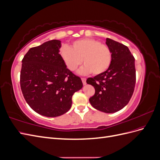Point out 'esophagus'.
<instances>
[{"mask_svg":"<svg viewBox=\"0 0 160 160\" xmlns=\"http://www.w3.org/2000/svg\"><path fill=\"white\" fill-rule=\"evenodd\" d=\"M81 80H82V82H83V85H86V79L85 78H81Z\"/></svg>","mask_w":160,"mask_h":160,"instance_id":"esophagus-1","label":"esophagus"}]
</instances>
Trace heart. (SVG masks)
<instances>
[{
	"mask_svg": "<svg viewBox=\"0 0 160 160\" xmlns=\"http://www.w3.org/2000/svg\"><path fill=\"white\" fill-rule=\"evenodd\" d=\"M60 55L67 68L75 71L81 65L83 59L85 65L80 73L98 75L108 69L111 62V52L109 47L93 38H83L74 41L71 47L63 46Z\"/></svg>",
	"mask_w": 160,
	"mask_h": 160,
	"instance_id": "b5f03b06",
	"label": "heart"
}]
</instances>
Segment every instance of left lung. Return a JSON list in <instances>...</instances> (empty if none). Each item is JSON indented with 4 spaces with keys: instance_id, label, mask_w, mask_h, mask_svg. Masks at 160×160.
<instances>
[{
    "instance_id": "1",
    "label": "left lung",
    "mask_w": 160,
    "mask_h": 160,
    "mask_svg": "<svg viewBox=\"0 0 160 160\" xmlns=\"http://www.w3.org/2000/svg\"><path fill=\"white\" fill-rule=\"evenodd\" d=\"M111 52L108 69L87 83L94 87L95 92L89 98L91 105L99 111L112 113L123 109L132 98L136 81L135 58L129 49L119 42L106 38Z\"/></svg>"
}]
</instances>
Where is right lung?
I'll return each instance as SVG.
<instances>
[{
    "instance_id": "right-lung-1",
    "label": "right lung",
    "mask_w": 160,
    "mask_h": 160,
    "mask_svg": "<svg viewBox=\"0 0 160 160\" xmlns=\"http://www.w3.org/2000/svg\"><path fill=\"white\" fill-rule=\"evenodd\" d=\"M61 41L32 47L24 56L20 75L24 98L31 108L46 117H58L71 108L72 96L83 88L80 77L67 68L59 54Z\"/></svg>"
}]
</instances>
